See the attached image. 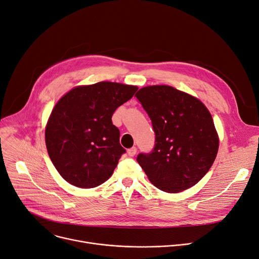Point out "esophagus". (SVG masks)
Masks as SVG:
<instances>
[{
  "label": "esophagus",
  "instance_id": "esophagus-1",
  "mask_svg": "<svg viewBox=\"0 0 259 259\" xmlns=\"http://www.w3.org/2000/svg\"><path fill=\"white\" fill-rule=\"evenodd\" d=\"M137 152H138V148L137 147H132V148H130L129 150H128V155L129 156H134L135 154H137Z\"/></svg>",
  "mask_w": 259,
  "mask_h": 259
}]
</instances>
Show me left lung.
Wrapping results in <instances>:
<instances>
[{"instance_id":"8db88e82","label":"left lung","mask_w":259,"mask_h":259,"mask_svg":"<svg viewBox=\"0 0 259 259\" xmlns=\"http://www.w3.org/2000/svg\"><path fill=\"white\" fill-rule=\"evenodd\" d=\"M152 121L155 144L138 162L161 191L178 193L197 184L219 151V137L206 106L170 86H148L135 94Z\"/></svg>"}]
</instances>
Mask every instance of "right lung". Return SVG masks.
<instances>
[{
	"label": "right lung",
	"instance_id": "1",
	"mask_svg": "<svg viewBox=\"0 0 259 259\" xmlns=\"http://www.w3.org/2000/svg\"><path fill=\"white\" fill-rule=\"evenodd\" d=\"M137 90L135 86L100 81L70 90L54 106L45 141L52 164L66 182L89 189L112 175L126 150L111 117Z\"/></svg>",
	"mask_w": 259,
	"mask_h": 259
}]
</instances>
